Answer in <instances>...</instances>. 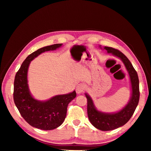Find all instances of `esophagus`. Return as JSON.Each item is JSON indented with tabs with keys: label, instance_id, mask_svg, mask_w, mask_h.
<instances>
[{
	"label": "esophagus",
	"instance_id": "obj_1",
	"mask_svg": "<svg viewBox=\"0 0 151 151\" xmlns=\"http://www.w3.org/2000/svg\"><path fill=\"white\" fill-rule=\"evenodd\" d=\"M85 88H86L85 85L84 84L81 83V84L77 85L76 87V93L77 94H81L85 90Z\"/></svg>",
	"mask_w": 151,
	"mask_h": 151
}]
</instances>
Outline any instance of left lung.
<instances>
[{
	"mask_svg": "<svg viewBox=\"0 0 151 151\" xmlns=\"http://www.w3.org/2000/svg\"><path fill=\"white\" fill-rule=\"evenodd\" d=\"M104 48L107 50L108 53L120 58L124 63L130 76L132 88V94L129 103L120 111L113 113L98 111L94 106L93 99L88 94H85L88 100V115L91 124L100 130L108 131L124 125L133 115L139 101V81L137 73L124 54L111 47H104Z\"/></svg>",
	"mask_w": 151,
	"mask_h": 151,
	"instance_id": "obj_1",
	"label": "left lung"
}]
</instances>
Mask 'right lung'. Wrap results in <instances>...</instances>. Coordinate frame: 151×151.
<instances>
[{
  "label": "right lung",
  "mask_w": 151,
  "mask_h": 151,
  "mask_svg": "<svg viewBox=\"0 0 151 151\" xmlns=\"http://www.w3.org/2000/svg\"><path fill=\"white\" fill-rule=\"evenodd\" d=\"M62 45V43L54 44L32 53L22 62L15 76L13 93L14 103L22 118L36 129L50 130L60 126L66 117L68 103L76 97V93L74 91L41 101L32 96L29 89L27 76L31 61L41 53L55 50Z\"/></svg>",
  "instance_id": "add662e5"
}]
</instances>
